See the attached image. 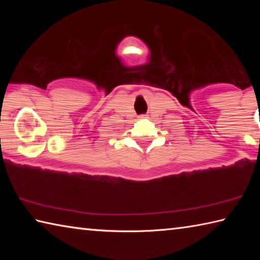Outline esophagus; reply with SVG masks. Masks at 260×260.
<instances>
[{
  "mask_svg": "<svg viewBox=\"0 0 260 260\" xmlns=\"http://www.w3.org/2000/svg\"><path fill=\"white\" fill-rule=\"evenodd\" d=\"M140 118H141V119H143V118H147V114H141Z\"/></svg>",
  "mask_w": 260,
  "mask_h": 260,
  "instance_id": "1",
  "label": "esophagus"
}]
</instances>
